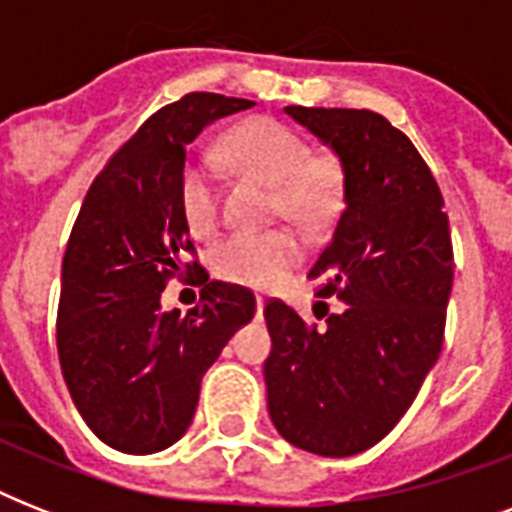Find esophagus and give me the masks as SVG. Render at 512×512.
I'll return each instance as SVG.
<instances>
[{
	"instance_id": "esophagus-1",
	"label": "esophagus",
	"mask_w": 512,
	"mask_h": 512,
	"mask_svg": "<svg viewBox=\"0 0 512 512\" xmlns=\"http://www.w3.org/2000/svg\"><path fill=\"white\" fill-rule=\"evenodd\" d=\"M263 308H265V297H257V316L263 313Z\"/></svg>"
}]
</instances>
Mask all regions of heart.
<instances>
[{
  "label": "heart",
  "mask_w": 512,
  "mask_h": 512,
  "mask_svg": "<svg viewBox=\"0 0 512 512\" xmlns=\"http://www.w3.org/2000/svg\"><path fill=\"white\" fill-rule=\"evenodd\" d=\"M225 156L239 172L276 185L279 209L297 223L311 225L327 215L342 185V170L335 156L313 154L308 140L289 124L276 119H249L228 132ZM180 212L193 236L215 233L217 172L207 154L191 156L177 180ZM300 244L289 231L233 233L212 252L220 279L244 287L268 289L284 279L297 263Z\"/></svg>",
  "instance_id": "heart-1"
}]
</instances>
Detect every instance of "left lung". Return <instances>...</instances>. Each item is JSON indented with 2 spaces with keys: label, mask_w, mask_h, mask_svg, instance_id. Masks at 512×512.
I'll use <instances>...</instances> for the list:
<instances>
[{
  "label": "left lung",
  "mask_w": 512,
  "mask_h": 512,
  "mask_svg": "<svg viewBox=\"0 0 512 512\" xmlns=\"http://www.w3.org/2000/svg\"><path fill=\"white\" fill-rule=\"evenodd\" d=\"M340 156L345 209L308 271L345 303L324 327L271 300L268 412L289 444L350 457L396 428L444 345L454 252L420 151L366 108H284ZM316 316V319H321Z\"/></svg>",
  "instance_id": "8db88e82"
}]
</instances>
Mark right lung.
I'll use <instances>...</instances> for the list:
<instances>
[{
	"instance_id": "right-lung-1",
	"label": "right lung",
	"mask_w": 512,
	"mask_h": 512,
	"mask_svg": "<svg viewBox=\"0 0 512 512\" xmlns=\"http://www.w3.org/2000/svg\"><path fill=\"white\" fill-rule=\"evenodd\" d=\"M244 98L191 92L159 108L92 180L60 273L58 356L63 380L95 436L124 454H154L183 436L201 377L233 332L255 316V295L209 281L177 201L185 148ZM172 275H191L202 303L161 311Z\"/></svg>"
}]
</instances>
